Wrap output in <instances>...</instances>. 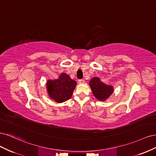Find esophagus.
<instances>
[{
	"instance_id": "1",
	"label": "esophagus",
	"mask_w": 156,
	"mask_h": 156,
	"mask_svg": "<svg viewBox=\"0 0 156 156\" xmlns=\"http://www.w3.org/2000/svg\"><path fill=\"white\" fill-rule=\"evenodd\" d=\"M84 79H79V84H83V83H84Z\"/></svg>"
}]
</instances>
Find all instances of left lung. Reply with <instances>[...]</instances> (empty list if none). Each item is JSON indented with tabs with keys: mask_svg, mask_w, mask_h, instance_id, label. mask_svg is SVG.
I'll return each mask as SVG.
<instances>
[{
	"mask_svg": "<svg viewBox=\"0 0 156 156\" xmlns=\"http://www.w3.org/2000/svg\"><path fill=\"white\" fill-rule=\"evenodd\" d=\"M94 96L100 101H105L113 92V87L107 85L100 81L99 77H93L89 82Z\"/></svg>",
	"mask_w": 156,
	"mask_h": 156,
	"instance_id": "1",
	"label": "left lung"
}]
</instances>
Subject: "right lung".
Here are the masks:
<instances>
[{"label":"right lung","instance_id":"1","mask_svg":"<svg viewBox=\"0 0 156 156\" xmlns=\"http://www.w3.org/2000/svg\"><path fill=\"white\" fill-rule=\"evenodd\" d=\"M46 85L50 98L57 103H62L72 98L77 82L66 73H62L57 79H49Z\"/></svg>","mask_w":156,"mask_h":156}]
</instances>
